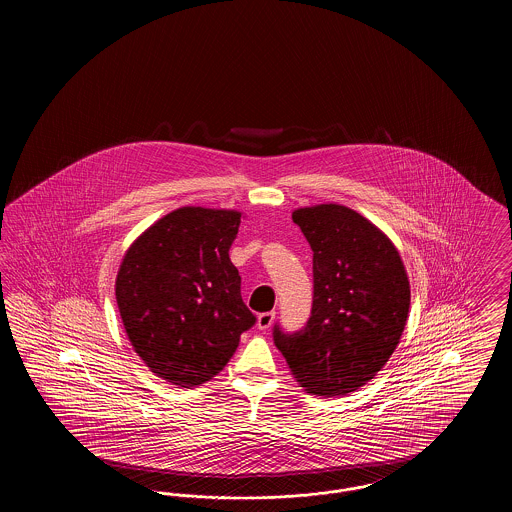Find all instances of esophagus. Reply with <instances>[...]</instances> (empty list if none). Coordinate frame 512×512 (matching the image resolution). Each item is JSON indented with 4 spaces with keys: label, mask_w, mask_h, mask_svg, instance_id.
<instances>
[{
    "label": "esophagus",
    "mask_w": 512,
    "mask_h": 512,
    "mask_svg": "<svg viewBox=\"0 0 512 512\" xmlns=\"http://www.w3.org/2000/svg\"><path fill=\"white\" fill-rule=\"evenodd\" d=\"M274 317H276V313H274V311L257 315V328H259V330H268V328H270V324L274 322Z\"/></svg>",
    "instance_id": "esophagus-1"
}]
</instances>
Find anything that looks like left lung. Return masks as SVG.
I'll use <instances>...</instances> for the list:
<instances>
[{
    "label": "left lung",
    "instance_id": "8db88e82",
    "mask_svg": "<svg viewBox=\"0 0 512 512\" xmlns=\"http://www.w3.org/2000/svg\"><path fill=\"white\" fill-rule=\"evenodd\" d=\"M313 249L315 295L305 330L274 343L307 393L359 390L390 361L405 330L411 284L390 238L361 213L320 203L292 213Z\"/></svg>",
    "mask_w": 512,
    "mask_h": 512
}]
</instances>
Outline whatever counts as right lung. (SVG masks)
I'll return each instance as SVG.
<instances>
[{
	"label": "right lung",
	"instance_id": "right-lung-1",
	"mask_svg": "<svg viewBox=\"0 0 512 512\" xmlns=\"http://www.w3.org/2000/svg\"><path fill=\"white\" fill-rule=\"evenodd\" d=\"M242 219L234 209L180 207L122 257L115 295L126 336L172 386L192 390L215 378L255 324L228 255Z\"/></svg>",
	"mask_w": 512,
	"mask_h": 512
}]
</instances>
